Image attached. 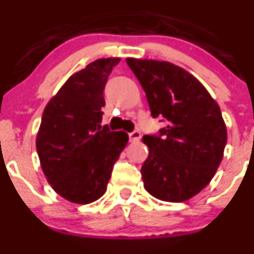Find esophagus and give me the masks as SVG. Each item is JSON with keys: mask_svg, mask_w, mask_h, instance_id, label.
Masks as SVG:
<instances>
[{"mask_svg": "<svg viewBox=\"0 0 254 254\" xmlns=\"http://www.w3.org/2000/svg\"><path fill=\"white\" fill-rule=\"evenodd\" d=\"M140 137H142V134H140L139 130H133L132 133H129V140L132 143L138 142L140 139Z\"/></svg>", "mask_w": 254, "mask_h": 254, "instance_id": "1", "label": "esophagus"}]
</instances>
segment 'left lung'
<instances>
[{"label":"left lung","instance_id":"obj_1","mask_svg":"<svg viewBox=\"0 0 254 254\" xmlns=\"http://www.w3.org/2000/svg\"><path fill=\"white\" fill-rule=\"evenodd\" d=\"M147 96L153 117L168 126L143 135L145 190L163 201L183 202L199 194L216 174L227 129L217 102L190 72L169 62L127 58Z\"/></svg>","mask_w":254,"mask_h":254}]
</instances>
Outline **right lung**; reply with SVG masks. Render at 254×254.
<instances>
[{
	"instance_id": "right-lung-1",
	"label": "right lung",
	"mask_w": 254,
	"mask_h": 254,
	"mask_svg": "<svg viewBox=\"0 0 254 254\" xmlns=\"http://www.w3.org/2000/svg\"><path fill=\"white\" fill-rule=\"evenodd\" d=\"M120 58L97 59L72 74L49 100L37 134L42 170L55 192L90 204L106 192L128 134L101 128L104 89Z\"/></svg>"
}]
</instances>
